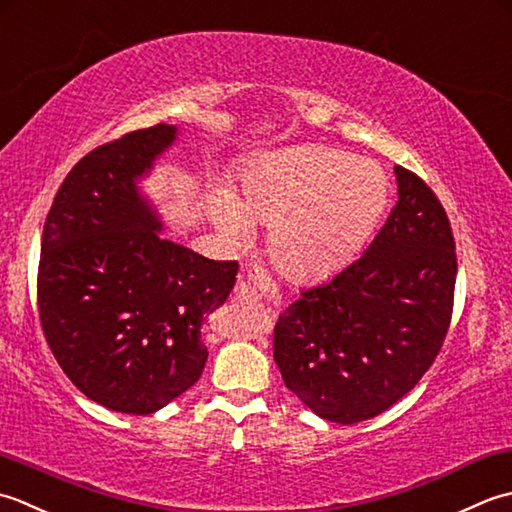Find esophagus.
I'll list each match as a JSON object with an SVG mask.
<instances>
[{"label": "esophagus", "instance_id": "34e87169", "mask_svg": "<svg viewBox=\"0 0 512 512\" xmlns=\"http://www.w3.org/2000/svg\"><path fill=\"white\" fill-rule=\"evenodd\" d=\"M267 283H269L267 269H263L260 265H254V267H249L247 278L238 280V285L234 289V296H236L238 302H243V305L258 307L260 302H263V294H260V287H265Z\"/></svg>", "mask_w": 512, "mask_h": 512}]
</instances>
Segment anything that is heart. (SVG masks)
Returning a JSON list of instances; mask_svg holds the SVG:
<instances>
[{"label": "heart", "mask_w": 512, "mask_h": 512, "mask_svg": "<svg viewBox=\"0 0 512 512\" xmlns=\"http://www.w3.org/2000/svg\"><path fill=\"white\" fill-rule=\"evenodd\" d=\"M389 203V179L378 165L327 145L269 152L243 176L241 194L212 192V216L234 241L254 223L269 227V254L289 278L329 276L371 236Z\"/></svg>", "instance_id": "1"}]
</instances>
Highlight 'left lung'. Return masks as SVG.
<instances>
[{"instance_id":"left-lung-1","label":"left lung","mask_w":512,"mask_h":512,"mask_svg":"<svg viewBox=\"0 0 512 512\" xmlns=\"http://www.w3.org/2000/svg\"><path fill=\"white\" fill-rule=\"evenodd\" d=\"M398 203L360 258L300 291L274 329L285 387L322 420L356 424L404 398L446 338L455 241L442 203L395 165Z\"/></svg>"}]
</instances>
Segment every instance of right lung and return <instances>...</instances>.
Returning <instances> with one entry per match:
<instances>
[{
  "mask_svg": "<svg viewBox=\"0 0 512 512\" xmlns=\"http://www.w3.org/2000/svg\"><path fill=\"white\" fill-rule=\"evenodd\" d=\"M179 137L154 125L99 145L61 183L41 236L39 318L75 387L110 411L150 415L201 378L205 314L234 289L236 260L168 241L141 192Z\"/></svg>",
  "mask_w": 512,
  "mask_h": 512,
  "instance_id": "1",
  "label": "right lung"
}]
</instances>
